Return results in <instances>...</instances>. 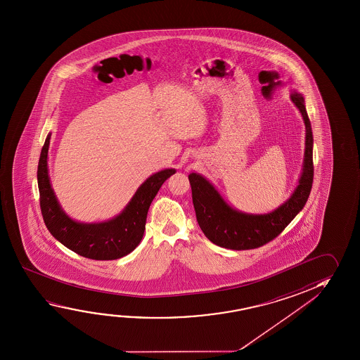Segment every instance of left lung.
Returning a JSON list of instances; mask_svg holds the SVG:
<instances>
[{
  "instance_id": "left-lung-1",
  "label": "left lung",
  "mask_w": 360,
  "mask_h": 360,
  "mask_svg": "<svg viewBox=\"0 0 360 360\" xmlns=\"http://www.w3.org/2000/svg\"><path fill=\"white\" fill-rule=\"evenodd\" d=\"M290 98L300 110L307 136L299 184L289 200H285L281 206L264 214L241 212L231 207L213 187L212 183L203 176L195 172L188 176L195 217L200 230L210 241L219 248L251 250L265 245L278 236L307 203L314 178L311 124L307 117L304 96L297 91H292Z\"/></svg>"
}]
</instances>
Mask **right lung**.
<instances>
[{
	"mask_svg": "<svg viewBox=\"0 0 360 360\" xmlns=\"http://www.w3.org/2000/svg\"><path fill=\"white\" fill-rule=\"evenodd\" d=\"M49 133L37 167L40 207L45 224L58 241L80 256L91 259H117L130 254L142 241L148 210L162 184L176 173L167 168L147 178L115 217L98 224H83L69 217L55 195L48 169Z\"/></svg>",
	"mask_w": 360,
	"mask_h": 360,
	"instance_id": "right-lung-1",
	"label": "right lung"
}]
</instances>
